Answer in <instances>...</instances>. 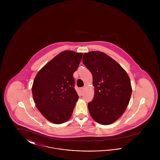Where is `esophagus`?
Instances as JSON below:
<instances>
[{
	"mask_svg": "<svg viewBox=\"0 0 160 160\" xmlns=\"http://www.w3.org/2000/svg\"><path fill=\"white\" fill-rule=\"evenodd\" d=\"M80 93L81 95H83L84 91V88H81L80 89Z\"/></svg>",
	"mask_w": 160,
	"mask_h": 160,
	"instance_id": "1",
	"label": "esophagus"
}]
</instances>
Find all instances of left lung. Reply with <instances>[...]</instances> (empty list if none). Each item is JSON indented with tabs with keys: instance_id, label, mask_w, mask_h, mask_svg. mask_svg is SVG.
Here are the masks:
<instances>
[{
	"instance_id": "1",
	"label": "left lung",
	"mask_w": 160,
	"mask_h": 160,
	"mask_svg": "<svg viewBox=\"0 0 160 160\" xmlns=\"http://www.w3.org/2000/svg\"><path fill=\"white\" fill-rule=\"evenodd\" d=\"M83 63L92 74L93 99L88 103L92 118L102 125L117 121L125 111L132 93L129 76L122 67L103 52L84 54Z\"/></svg>"
}]
</instances>
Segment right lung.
I'll return each instance as SVG.
<instances>
[{
    "mask_svg": "<svg viewBox=\"0 0 160 160\" xmlns=\"http://www.w3.org/2000/svg\"><path fill=\"white\" fill-rule=\"evenodd\" d=\"M83 53L61 52L41 69L35 77L32 92L36 107L50 122L61 124L72 114L78 96L73 77Z\"/></svg>",
    "mask_w": 160,
    "mask_h": 160,
    "instance_id": "obj_1",
    "label": "right lung"
}]
</instances>
